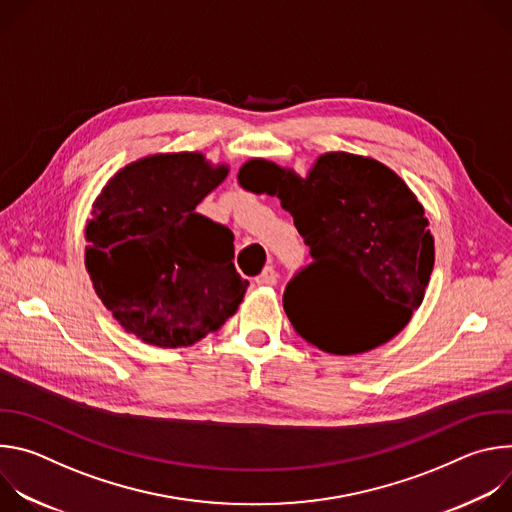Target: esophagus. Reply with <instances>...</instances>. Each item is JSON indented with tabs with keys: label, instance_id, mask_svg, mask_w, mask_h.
<instances>
[{
	"label": "esophagus",
	"instance_id": "esophagus-1",
	"mask_svg": "<svg viewBox=\"0 0 512 512\" xmlns=\"http://www.w3.org/2000/svg\"><path fill=\"white\" fill-rule=\"evenodd\" d=\"M255 281H257V285H275V283H277V271H275L271 265H267V267L255 277Z\"/></svg>",
	"mask_w": 512,
	"mask_h": 512
}]
</instances>
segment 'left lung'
Masks as SVG:
<instances>
[{
	"instance_id": "8db88e82",
	"label": "left lung",
	"mask_w": 512,
	"mask_h": 512,
	"mask_svg": "<svg viewBox=\"0 0 512 512\" xmlns=\"http://www.w3.org/2000/svg\"><path fill=\"white\" fill-rule=\"evenodd\" d=\"M245 190L277 194L310 247L312 263L289 279L283 310L294 330L332 354L367 352L399 334L419 308L433 269V237L407 184L377 160L324 154L300 178L265 160L239 172ZM322 270L363 283L368 326L346 331L319 287Z\"/></svg>"
}]
</instances>
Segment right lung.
Returning a JSON list of instances; mask_svg holds the SVG:
<instances>
[{"label":"right lung","mask_w":512,"mask_h":512,"mask_svg":"<svg viewBox=\"0 0 512 512\" xmlns=\"http://www.w3.org/2000/svg\"><path fill=\"white\" fill-rule=\"evenodd\" d=\"M202 154H158L119 170L87 223L85 265L125 332L160 348L221 328L249 281L235 269L231 229L196 212L227 178Z\"/></svg>","instance_id":"obj_1"}]
</instances>
